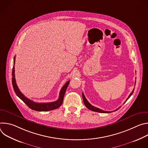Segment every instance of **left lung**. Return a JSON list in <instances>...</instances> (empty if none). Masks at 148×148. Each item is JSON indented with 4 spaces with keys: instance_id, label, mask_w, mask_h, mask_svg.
Here are the masks:
<instances>
[{
    "instance_id": "1",
    "label": "left lung",
    "mask_w": 148,
    "mask_h": 148,
    "mask_svg": "<svg viewBox=\"0 0 148 148\" xmlns=\"http://www.w3.org/2000/svg\"><path fill=\"white\" fill-rule=\"evenodd\" d=\"M135 84H136V81H135ZM134 89L133 90V91H132V92L130 94V95H129V97L127 98V99H126V101H127V100L130 98V97L132 95V94H133V92H134ZM82 99H83V101H84V105H86V107L88 110H91V111H95V112H100V113H111V112H112V111H103V110H101V109H99V108H97V107H95L92 106V105H91V104L89 103V102L87 101V99L86 98V97H85V96H84V95L83 93H82ZM119 108H120V107H119ZM119 108H118V109H116V110H115L114 111H117Z\"/></svg>"
}]
</instances>
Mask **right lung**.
I'll list each match as a JSON object with an SVG mask.
<instances>
[{
    "label": "right lung",
    "mask_w": 148,
    "mask_h": 148,
    "mask_svg": "<svg viewBox=\"0 0 148 148\" xmlns=\"http://www.w3.org/2000/svg\"><path fill=\"white\" fill-rule=\"evenodd\" d=\"M15 57H14V62H13V67L12 69V85L14 89V91L17 95V96L22 99L27 106L32 110L36 111H48L53 110H56L59 108L62 105L64 96L66 92V91L67 88V87L70 83V81H67L65 85L61 88L58 99L54 102H47V103H37L27 98H26L22 92H21L17 86L15 77H14V64H15Z\"/></svg>",
    "instance_id": "add662e5"
}]
</instances>
